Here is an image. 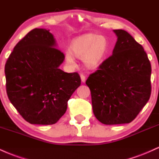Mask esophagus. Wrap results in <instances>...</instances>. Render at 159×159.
Wrapping results in <instances>:
<instances>
[{"instance_id": "1", "label": "esophagus", "mask_w": 159, "mask_h": 159, "mask_svg": "<svg viewBox=\"0 0 159 159\" xmlns=\"http://www.w3.org/2000/svg\"><path fill=\"white\" fill-rule=\"evenodd\" d=\"M80 78H81V81L83 83H85V76L84 74H80Z\"/></svg>"}]
</instances>
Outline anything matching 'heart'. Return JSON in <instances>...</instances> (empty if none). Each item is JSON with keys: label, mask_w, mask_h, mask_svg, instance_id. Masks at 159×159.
<instances>
[{"label": "heart", "mask_w": 159, "mask_h": 159, "mask_svg": "<svg viewBox=\"0 0 159 159\" xmlns=\"http://www.w3.org/2000/svg\"><path fill=\"white\" fill-rule=\"evenodd\" d=\"M110 50L109 40L104 35L89 33L76 37L72 41L70 51L65 53V61L71 67L76 66L74 57L83 58L88 69H97L106 60Z\"/></svg>", "instance_id": "b5f03b06"}]
</instances>
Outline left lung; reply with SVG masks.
I'll use <instances>...</instances> for the list:
<instances>
[{"label": "left lung", "instance_id": "obj_1", "mask_svg": "<svg viewBox=\"0 0 159 159\" xmlns=\"http://www.w3.org/2000/svg\"><path fill=\"white\" fill-rule=\"evenodd\" d=\"M117 40L112 55L86 82L93 112L106 125L129 124L151 94V65L143 47L124 30H114Z\"/></svg>", "mask_w": 159, "mask_h": 159}]
</instances>
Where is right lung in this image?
Returning a JSON list of instances; mask_svg holds the SVG:
<instances>
[{"label":"right lung","instance_id":"add662e5","mask_svg":"<svg viewBox=\"0 0 159 159\" xmlns=\"http://www.w3.org/2000/svg\"><path fill=\"white\" fill-rule=\"evenodd\" d=\"M56 47L49 30L35 28L18 42L6 62L9 100L31 124H56L81 84L78 73L59 68L65 55Z\"/></svg>","mask_w":159,"mask_h":159}]
</instances>
